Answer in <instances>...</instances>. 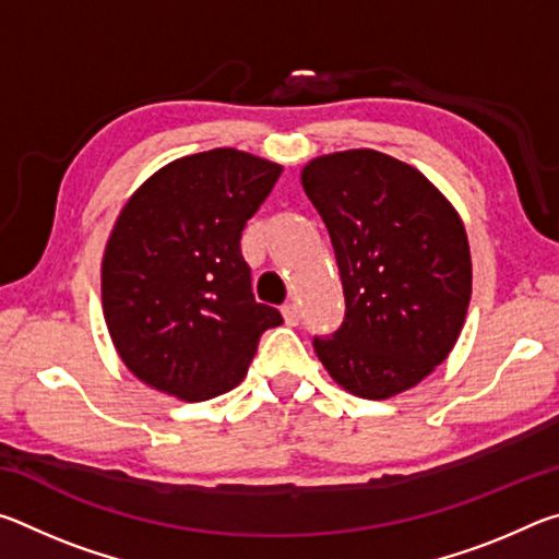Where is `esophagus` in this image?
<instances>
[{
	"instance_id": "esophagus-1",
	"label": "esophagus",
	"mask_w": 559,
	"mask_h": 559,
	"mask_svg": "<svg viewBox=\"0 0 559 559\" xmlns=\"http://www.w3.org/2000/svg\"><path fill=\"white\" fill-rule=\"evenodd\" d=\"M281 313H283V320H286L288 325L300 323V308L296 306V302H286V306L281 308Z\"/></svg>"
}]
</instances>
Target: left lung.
<instances>
[{"label":"left lung","instance_id":"obj_1","mask_svg":"<svg viewBox=\"0 0 559 559\" xmlns=\"http://www.w3.org/2000/svg\"><path fill=\"white\" fill-rule=\"evenodd\" d=\"M302 189L328 226L345 320L313 347L349 394L412 390L456 345L471 300L461 216L419 169L377 150L310 159Z\"/></svg>","mask_w":559,"mask_h":559}]
</instances>
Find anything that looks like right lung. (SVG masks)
Listing matches in <instances>:
<instances>
[{
  "instance_id": "add662e5",
  "label": "right lung",
  "mask_w": 559,
  "mask_h": 559,
  "mask_svg": "<svg viewBox=\"0 0 559 559\" xmlns=\"http://www.w3.org/2000/svg\"><path fill=\"white\" fill-rule=\"evenodd\" d=\"M281 173L216 147L157 169L122 206L103 253V316L140 382L185 402L212 400L243 380L259 337L283 323L253 298L241 257L243 226Z\"/></svg>"
}]
</instances>
